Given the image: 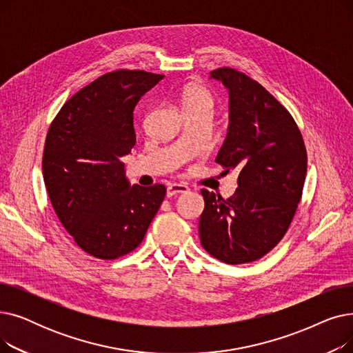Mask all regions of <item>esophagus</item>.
<instances>
[{
  "mask_svg": "<svg viewBox=\"0 0 353 353\" xmlns=\"http://www.w3.org/2000/svg\"><path fill=\"white\" fill-rule=\"evenodd\" d=\"M189 192V188L186 186V184H177V183H173L170 184L169 188H167L165 190V196L167 197H173L176 194H180V193H188Z\"/></svg>",
  "mask_w": 353,
  "mask_h": 353,
  "instance_id": "1",
  "label": "esophagus"
}]
</instances>
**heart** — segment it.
Wrapping results in <instances>:
<instances>
[{
	"mask_svg": "<svg viewBox=\"0 0 353 353\" xmlns=\"http://www.w3.org/2000/svg\"><path fill=\"white\" fill-rule=\"evenodd\" d=\"M183 104L184 108L193 107H206L213 108V97L210 92L201 85H189L183 92Z\"/></svg>",
	"mask_w": 353,
	"mask_h": 353,
	"instance_id": "obj_1",
	"label": "heart"
}]
</instances>
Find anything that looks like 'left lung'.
Here are the masks:
<instances>
[{
  "instance_id": "left-lung-1",
  "label": "left lung",
  "mask_w": 353,
  "mask_h": 353,
  "mask_svg": "<svg viewBox=\"0 0 353 353\" xmlns=\"http://www.w3.org/2000/svg\"><path fill=\"white\" fill-rule=\"evenodd\" d=\"M210 79L229 91V125L216 163L239 172L237 189L223 200L201 190V246L228 265L269 253L289 229L302 197L307 156L298 125L270 92L246 74L217 68Z\"/></svg>"
}]
</instances>
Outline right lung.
Returning <instances> with one entry per match:
<instances>
[{
	"label": "right lung",
	"instance_id": "add662e5",
	"mask_svg": "<svg viewBox=\"0 0 353 353\" xmlns=\"http://www.w3.org/2000/svg\"><path fill=\"white\" fill-rule=\"evenodd\" d=\"M161 79L107 72L76 92L48 130L43 174L54 212L76 243L103 261L141 243L165 196L163 184L132 186L121 161L136 144L134 107Z\"/></svg>",
	"mask_w": 353,
	"mask_h": 353
}]
</instances>
